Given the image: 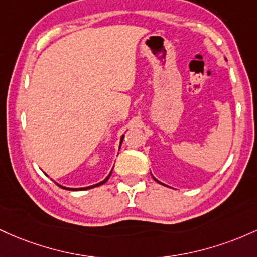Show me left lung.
<instances>
[{
  "instance_id": "obj_1",
  "label": "left lung",
  "mask_w": 257,
  "mask_h": 257,
  "mask_svg": "<svg viewBox=\"0 0 257 257\" xmlns=\"http://www.w3.org/2000/svg\"><path fill=\"white\" fill-rule=\"evenodd\" d=\"M154 180H155V181H157V182H158V183H161V182H159V181H158V180H157V178H154ZM161 184H163V186H165V184H164V183H161Z\"/></svg>"
}]
</instances>
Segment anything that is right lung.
Returning <instances> with one entry per match:
<instances>
[{
	"label": "right lung",
	"mask_w": 257,
	"mask_h": 257,
	"mask_svg": "<svg viewBox=\"0 0 257 257\" xmlns=\"http://www.w3.org/2000/svg\"><path fill=\"white\" fill-rule=\"evenodd\" d=\"M122 140H123V136L121 137V141H120V146H121V143H122ZM111 171H113V170H111ZM110 175H111V172L110 174H109L108 176H106L105 177V180L104 181H102V182H99V183H97V184H93V186H88V187H83V188H66V187H63V186H60V184H58V186L60 187V188H64V189H69V191H86V189H91V188H94V187H98V186H102V184H104L106 181L109 180V177H110Z\"/></svg>",
	"instance_id": "right-lung-1"
}]
</instances>
